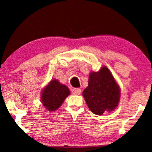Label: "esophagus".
Wrapping results in <instances>:
<instances>
[{
    "instance_id": "esophagus-1",
    "label": "esophagus",
    "mask_w": 152,
    "mask_h": 152,
    "mask_svg": "<svg viewBox=\"0 0 152 152\" xmlns=\"http://www.w3.org/2000/svg\"><path fill=\"white\" fill-rule=\"evenodd\" d=\"M72 93L73 95H80L81 94V89L80 88H73L72 91Z\"/></svg>"
}]
</instances>
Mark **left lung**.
<instances>
[{"mask_svg":"<svg viewBox=\"0 0 152 152\" xmlns=\"http://www.w3.org/2000/svg\"><path fill=\"white\" fill-rule=\"evenodd\" d=\"M82 95L89 109L96 115L111 112L118 107L120 99V88L111 72L106 66L99 71L91 72L88 86Z\"/></svg>","mask_w":152,"mask_h":152,"instance_id":"8db88e82","label":"left lung"}]
</instances>
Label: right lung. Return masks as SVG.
Listing matches in <instances>:
<instances>
[{"instance_id": "1", "label": "right lung", "mask_w": 152, "mask_h": 152, "mask_svg": "<svg viewBox=\"0 0 152 152\" xmlns=\"http://www.w3.org/2000/svg\"><path fill=\"white\" fill-rule=\"evenodd\" d=\"M70 93L69 88L66 85L54 79L41 91V101L48 111H54L61 107Z\"/></svg>"}]
</instances>
